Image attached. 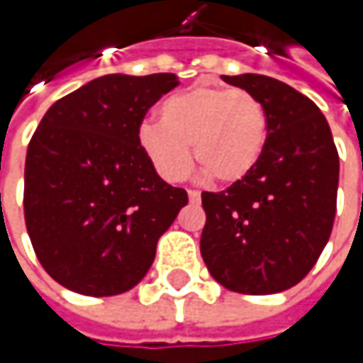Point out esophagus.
I'll use <instances>...</instances> for the list:
<instances>
[{"mask_svg":"<svg viewBox=\"0 0 363 363\" xmlns=\"http://www.w3.org/2000/svg\"><path fill=\"white\" fill-rule=\"evenodd\" d=\"M188 198L191 203H200V200H202V194H200V191H196V189H189Z\"/></svg>","mask_w":363,"mask_h":363,"instance_id":"obj_1","label":"esophagus"}]
</instances>
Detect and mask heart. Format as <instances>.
Masks as SVG:
<instances>
[{
	"instance_id": "obj_1",
	"label": "heart",
	"mask_w": 363,
	"mask_h": 363,
	"mask_svg": "<svg viewBox=\"0 0 363 363\" xmlns=\"http://www.w3.org/2000/svg\"><path fill=\"white\" fill-rule=\"evenodd\" d=\"M269 139L267 108L240 89L196 84L160 105V123H143L137 145L167 182H179L191 167V147L203 172L222 184H236L258 165Z\"/></svg>"
}]
</instances>
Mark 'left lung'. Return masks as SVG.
<instances>
[{
    "mask_svg": "<svg viewBox=\"0 0 363 363\" xmlns=\"http://www.w3.org/2000/svg\"><path fill=\"white\" fill-rule=\"evenodd\" d=\"M267 108L269 139L258 165L224 191H203L202 258L222 286L272 295L313 269L333 228L340 155L311 99L262 74L222 77Z\"/></svg>",
    "mask_w": 363,
    "mask_h": 363,
    "instance_id": "1",
    "label": "left lung"
}]
</instances>
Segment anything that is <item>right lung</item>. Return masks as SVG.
Returning a JSON list of instances; mask_svg holds the SVG:
<instances>
[{"label": "right lung", "instance_id": "add662e5", "mask_svg": "<svg viewBox=\"0 0 363 363\" xmlns=\"http://www.w3.org/2000/svg\"><path fill=\"white\" fill-rule=\"evenodd\" d=\"M175 74H106L50 106L28 145L26 228L44 271L86 297L129 291L188 203L137 145L145 113Z\"/></svg>", "mask_w": 363, "mask_h": 363}]
</instances>
